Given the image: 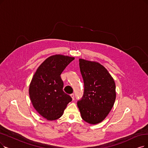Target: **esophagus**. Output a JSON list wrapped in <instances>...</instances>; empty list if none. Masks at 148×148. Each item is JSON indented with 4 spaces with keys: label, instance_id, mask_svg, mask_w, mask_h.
<instances>
[{
    "label": "esophagus",
    "instance_id": "34e87169",
    "mask_svg": "<svg viewBox=\"0 0 148 148\" xmlns=\"http://www.w3.org/2000/svg\"><path fill=\"white\" fill-rule=\"evenodd\" d=\"M70 97H72V99L73 100L74 99V98H75V95H74V94L73 93H72L70 95Z\"/></svg>",
    "mask_w": 148,
    "mask_h": 148
}]
</instances>
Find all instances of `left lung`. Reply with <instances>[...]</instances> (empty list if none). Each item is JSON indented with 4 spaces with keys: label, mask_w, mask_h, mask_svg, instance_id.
Returning a JSON list of instances; mask_svg holds the SVG:
<instances>
[{
    "label": "left lung",
    "mask_w": 148,
    "mask_h": 148,
    "mask_svg": "<svg viewBox=\"0 0 148 148\" xmlns=\"http://www.w3.org/2000/svg\"><path fill=\"white\" fill-rule=\"evenodd\" d=\"M79 61L84 90L77 105L82 119L95 125L105 119L114 106L116 98L115 81L100 64L82 59Z\"/></svg>",
    "instance_id": "left-lung-1"
}]
</instances>
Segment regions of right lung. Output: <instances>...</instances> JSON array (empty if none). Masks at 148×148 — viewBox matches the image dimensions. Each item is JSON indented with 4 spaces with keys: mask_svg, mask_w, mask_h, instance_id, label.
I'll list each match as a JSON object with an SVG mask.
<instances>
[{
    "mask_svg": "<svg viewBox=\"0 0 148 148\" xmlns=\"http://www.w3.org/2000/svg\"><path fill=\"white\" fill-rule=\"evenodd\" d=\"M74 58L56 55L45 60L35 72L29 87L33 107L49 120L60 118L72 98L63 91L61 74Z\"/></svg>",
    "mask_w": 148,
    "mask_h": 148,
    "instance_id": "right-lung-1",
    "label": "right lung"
}]
</instances>
